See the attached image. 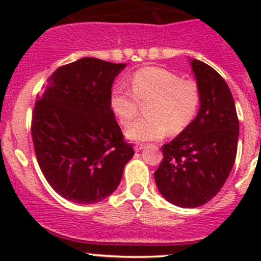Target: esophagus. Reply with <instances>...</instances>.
Here are the masks:
<instances>
[{
	"mask_svg": "<svg viewBox=\"0 0 261 261\" xmlns=\"http://www.w3.org/2000/svg\"><path fill=\"white\" fill-rule=\"evenodd\" d=\"M144 147H145V144H141V143H135V145H134L135 151H140V150H143Z\"/></svg>",
	"mask_w": 261,
	"mask_h": 261,
	"instance_id": "obj_1",
	"label": "esophagus"
}]
</instances>
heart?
I'll use <instances>...</instances> for the list:
<instances>
[{
  "mask_svg": "<svg viewBox=\"0 0 261 261\" xmlns=\"http://www.w3.org/2000/svg\"><path fill=\"white\" fill-rule=\"evenodd\" d=\"M130 89L118 83L112 88L110 106L121 125H127L139 114L140 105L146 116L126 128L131 140H158L178 135L198 114L201 92L194 81L181 80L178 74L158 67L136 70L130 78Z\"/></svg>",
  "mask_w": 261,
  "mask_h": 261,
  "instance_id": "obj_1",
  "label": "heart"
}]
</instances>
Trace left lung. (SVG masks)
<instances>
[{
    "label": "left lung",
    "mask_w": 261,
    "mask_h": 261,
    "mask_svg": "<svg viewBox=\"0 0 261 261\" xmlns=\"http://www.w3.org/2000/svg\"><path fill=\"white\" fill-rule=\"evenodd\" d=\"M192 69L201 92L197 117L162 147L163 160L155 170L158 189L167 201L196 208L220 192L236 159L239 118L225 80L206 63L193 59Z\"/></svg>",
    "instance_id": "8db88e82"
}]
</instances>
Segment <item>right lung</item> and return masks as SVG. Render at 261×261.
<instances>
[{
	"label": "right lung",
	"instance_id": "obj_1",
	"mask_svg": "<svg viewBox=\"0 0 261 261\" xmlns=\"http://www.w3.org/2000/svg\"><path fill=\"white\" fill-rule=\"evenodd\" d=\"M125 65L97 58L62 65L35 102L36 159L51 188L68 201L91 204L109 197L135 154L110 106L112 83Z\"/></svg>",
	"mask_w": 261,
	"mask_h": 261
}]
</instances>
